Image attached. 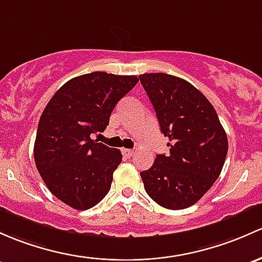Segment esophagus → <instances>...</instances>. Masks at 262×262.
<instances>
[{
  "label": "esophagus",
  "instance_id": "1",
  "mask_svg": "<svg viewBox=\"0 0 262 262\" xmlns=\"http://www.w3.org/2000/svg\"><path fill=\"white\" fill-rule=\"evenodd\" d=\"M123 154L125 157H128V158H130V157H133L134 150L133 149H123Z\"/></svg>",
  "mask_w": 262,
  "mask_h": 262
}]
</instances>
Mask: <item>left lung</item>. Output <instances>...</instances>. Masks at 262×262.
<instances>
[{"instance_id": "obj_1", "label": "left lung", "mask_w": 262, "mask_h": 262, "mask_svg": "<svg viewBox=\"0 0 262 262\" xmlns=\"http://www.w3.org/2000/svg\"><path fill=\"white\" fill-rule=\"evenodd\" d=\"M139 79L170 147L169 154H158L140 177L154 202L183 210L200 201L219 178L227 136L208 99L188 81L163 73L143 74Z\"/></svg>"}]
</instances>
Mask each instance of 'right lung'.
<instances>
[{"label": "right lung", "instance_id": "obj_1", "mask_svg": "<svg viewBox=\"0 0 262 262\" xmlns=\"http://www.w3.org/2000/svg\"><path fill=\"white\" fill-rule=\"evenodd\" d=\"M139 79L95 71L65 82L38 122L34 157L55 197L75 210H88L108 194L120 150L90 138L105 130L113 109Z\"/></svg>", "mask_w": 262, "mask_h": 262}]
</instances>
